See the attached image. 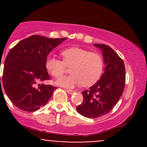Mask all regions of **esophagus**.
I'll return each mask as SVG.
<instances>
[{"label": "esophagus", "mask_w": 147, "mask_h": 147, "mask_svg": "<svg viewBox=\"0 0 147 147\" xmlns=\"http://www.w3.org/2000/svg\"><path fill=\"white\" fill-rule=\"evenodd\" d=\"M65 91H66V92H68V94H72V93H73V92H74V91L72 90H66Z\"/></svg>", "instance_id": "esophagus-1"}]
</instances>
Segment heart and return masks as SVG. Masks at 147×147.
<instances>
[{"instance_id":"heart-1","label":"heart","mask_w":147,"mask_h":147,"mask_svg":"<svg viewBox=\"0 0 147 147\" xmlns=\"http://www.w3.org/2000/svg\"><path fill=\"white\" fill-rule=\"evenodd\" d=\"M63 61L53 56H49L45 62L48 71L55 77H59L65 71V65H72L71 75L64 76L57 80L61 86L73 88L77 86L90 87L100 78L104 68L102 56L97 52L72 47L61 52Z\"/></svg>"}]
</instances>
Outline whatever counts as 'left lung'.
Masks as SVG:
<instances>
[{"label": "left lung", "instance_id": "1", "mask_svg": "<svg viewBox=\"0 0 147 147\" xmlns=\"http://www.w3.org/2000/svg\"><path fill=\"white\" fill-rule=\"evenodd\" d=\"M102 52L106 67L98 82L82 92L84 101L77 107L79 114L96 118L110 113L120 99L125 86L124 61L109 45L93 44Z\"/></svg>", "mask_w": 147, "mask_h": 147}]
</instances>
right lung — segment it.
I'll return each mask as SVG.
<instances>
[{
  "label": "right lung",
  "instance_id": "1",
  "mask_svg": "<svg viewBox=\"0 0 147 147\" xmlns=\"http://www.w3.org/2000/svg\"><path fill=\"white\" fill-rule=\"evenodd\" d=\"M66 38L32 35L10 50L5 61L0 84L14 106L34 112L48 103L57 87L39 84L50 79L45 67L47 56Z\"/></svg>",
  "mask_w": 147,
  "mask_h": 147
}]
</instances>
